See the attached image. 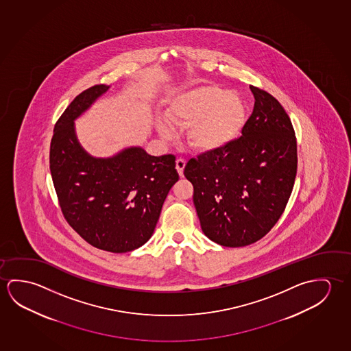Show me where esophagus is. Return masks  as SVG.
<instances>
[{
    "instance_id": "obj_1",
    "label": "esophagus",
    "mask_w": 351,
    "mask_h": 351,
    "mask_svg": "<svg viewBox=\"0 0 351 351\" xmlns=\"http://www.w3.org/2000/svg\"><path fill=\"white\" fill-rule=\"evenodd\" d=\"M185 163H186V162L184 161L183 158H178V160L176 161V168H177V171H178L179 176H180V177H183Z\"/></svg>"
}]
</instances>
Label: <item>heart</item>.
I'll use <instances>...</instances> for the list:
<instances>
[{"label": "heart", "mask_w": 351, "mask_h": 351, "mask_svg": "<svg viewBox=\"0 0 351 351\" xmlns=\"http://www.w3.org/2000/svg\"><path fill=\"white\" fill-rule=\"evenodd\" d=\"M166 114L174 124L188 125L186 141L200 154L227 149L239 139L247 123L244 99L215 85H199L174 95ZM171 122L160 119L157 123L158 133L165 139L176 136Z\"/></svg>", "instance_id": "b5f03b06"}]
</instances>
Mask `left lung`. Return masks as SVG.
Returning <instances> with one entry per match:
<instances>
[{"mask_svg":"<svg viewBox=\"0 0 351 351\" xmlns=\"http://www.w3.org/2000/svg\"><path fill=\"white\" fill-rule=\"evenodd\" d=\"M255 106L244 132L224 150L191 158L184 176L208 239L240 247L261 239L282 216L294 186V129L278 101L250 86Z\"/></svg>","mask_w":351,"mask_h":351,"instance_id":"8db88e82","label":"left lung"}]
</instances>
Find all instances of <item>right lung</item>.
I'll return each mask as SVG.
<instances>
[{
	"mask_svg": "<svg viewBox=\"0 0 351 351\" xmlns=\"http://www.w3.org/2000/svg\"><path fill=\"white\" fill-rule=\"evenodd\" d=\"M110 88L85 90L63 112L51 140L50 171L73 229L95 247L122 254L152 237L179 174L176 156H151L141 146L125 147L111 157H95L84 149L74 122Z\"/></svg>",
	"mask_w": 351,
	"mask_h": 351,
	"instance_id": "right-lung-1",
	"label": "right lung"
}]
</instances>
